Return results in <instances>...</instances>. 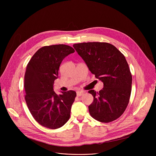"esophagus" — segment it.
Instances as JSON below:
<instances>
[{"label": "esophagus", "mask_w": 156, "mask_h": 156, "mask_svg": "<svg viewBox=\"0 0 156 156\" xmlns=\"http://www.w3.org/2000/svg\"><path fill=\"white\" fill-rule=\"evenodd\" d=\"M84 93V92L83 91H76V95H77V96H82Z\"/></svg>", "instance_id": "obj_1"}]
</instances>
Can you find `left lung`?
<instances>
[{
	"mask_svg": "<svg viewBox=\"0 0 156 156\" xmlns=\"http://www.w3.org/2000/svg\"><path fill=\"white\" fill-rule=\"evenodd\" d=\"M73 46L90 72L104 83L99 92L88 91L94 98L88 107L91 116L104 123L117 119L125 110L131 92L132 76L125 56L107 42H83Z\"/></svg>",
	"mask_w": 156,
	"mask_h": 156,
	"instance_id": "8db88e82",
	"label": "left lung"
}]
</instances>
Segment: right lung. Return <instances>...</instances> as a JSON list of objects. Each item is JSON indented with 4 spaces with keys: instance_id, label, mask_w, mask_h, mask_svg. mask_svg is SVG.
Listing matches in <instances>:
<instances>
[{
    "instance_id": "1",
    "label": "right lung",
    "mask_w": 156,
    "mask_h": 156,
    "mask_svg": "<svg viewBox=\"0 0 156 156\" xmlns=\"http://www.w3.org/2000/svg\"><path fill=\"white\" fill-rule=\"evenodd\" d=\"M75 52L65 45L40 48L28 62L25 74V101L30 112L41 125L57 129L69 120L76 93L70 90L57 94L54 91L55 80L62 60Z\"/></svg>"
}]
</instances>
